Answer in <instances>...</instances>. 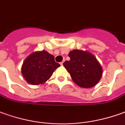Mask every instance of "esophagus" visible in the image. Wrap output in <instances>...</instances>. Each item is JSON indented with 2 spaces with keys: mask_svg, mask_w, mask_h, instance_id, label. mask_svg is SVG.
I'll list each match as a JSON object with an SVG mask.
<instances>
[{
  "mask_svg": "<svg viewBox=\"0 0 125 125\" xmlns=\"http://www.w3.org/2000/svg\"><path fill=\"white\" fill-rule=\"evenodd\" d=\"M60 64H61V66H62V65H63V62H61V63H60Z\"/></svg>",
  "mask_w": 125,
  "mask_h": 125,
  "instance_id": "34e87169",
  "label": "esophagus"
}]
</instances>
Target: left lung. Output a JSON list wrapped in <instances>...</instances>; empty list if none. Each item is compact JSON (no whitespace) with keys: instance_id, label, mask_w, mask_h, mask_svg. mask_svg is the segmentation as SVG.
Masks as SVG:
<instances>
[{"instance_id":"obj_1","label":"left lung","mask_w":125,"mask_h":125,"mask_svg":"<svg viewBox=\"0 0 125 125\" xmlns=\"http://www.w3.org/2000/svg\"><path fill=\"white\" fill-rule=\"evenodd\" d=\"M69 61L63 63L72 80L79 86L89 88L94 86L102 76V67L96 57L90 52L74 50L69 53Z\"/></svg>"}]
</instances>
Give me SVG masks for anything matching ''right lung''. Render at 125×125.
I'll return each instance as SVG.
<instances>
[{
  "label": "right lung",
  "instance_id": "add662e5",
  "mask_svg": "<svg viewBox=\"0 0 125 125\" xmlns=\"http://www.w3.org/2000/svg\"><path fill=\"white\" fill-rule=\"evenodd\" d=\"M61 65L54 61V56L48 52H35L25 59L21 66V74L32 85L45 83Z\"/></svg>",
  "mask_w": 125,
  "mask_h": 125
}]
</instances>
